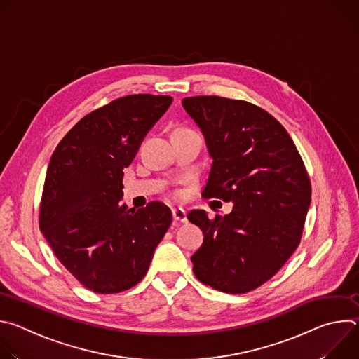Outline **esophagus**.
<instances>
[{"mask_svg": "<svg viewBox=\"0 0 359 359\" xmlns=\"http://www.w3.org/2000/svg\"><path fill=\"white\" fill-rule=\"evenodd\" d=\"M172 216L175 222H180V223H186L187 222V215L183 209H173L172 210Z\"/></svg>", "mask_w": 359, "mask_h": 359, "instance_id": "esophagus-1", "label": "esophagus"}]
</instances>
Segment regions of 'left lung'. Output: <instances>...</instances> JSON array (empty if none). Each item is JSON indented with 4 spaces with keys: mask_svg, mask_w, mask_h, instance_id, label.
<instances>
[{
    "mask_svg": "<svg viewBox=\"0 0 359 359\" xmlns=\"http://www.w3.org/2000/svg\"><path fill=\"white\" fill-rule=\"evenodd\" d=\"M182 105L213 159L203 196L233 201L224 217L187 215L204 234L193 273L215 290L248 292L295 251L311 203L309 175L287 130L262 108L220 96L184 97Z\"/></svg>",
    "mask_w": 359,
    "mask_h": 359,
    "instance_id": "obj_1",
    "label": "left lung"
}]
</instances>
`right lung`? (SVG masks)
<instances>
[{
    "mask_svg": "<svg viewBox=\"0 0 359 359\" xmlns=\"http://www.w3.org/2000/svg\"><path fill=\"white\" fill-rule=\"evenodd\" d=\"M172 100L162 95L119 97L82 118L49 161L39 229L64 267L93 292L136 285L172 223L162 203L136 212L122 204L123 169Z\"/></svg>",
    "mask_w": 359,
    "mask_h": 359,
    "instance_id": "obj_1",
    "label": "right lung"
}]
</instances>
